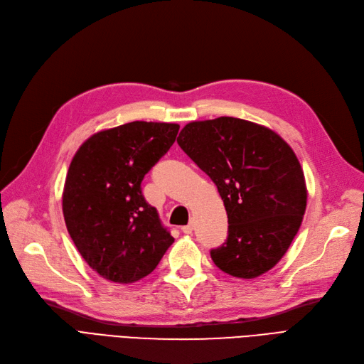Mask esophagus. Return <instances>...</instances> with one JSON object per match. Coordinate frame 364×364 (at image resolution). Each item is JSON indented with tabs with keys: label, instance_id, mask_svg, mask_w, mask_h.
I'll use <instances>...</instances> for the list:
<instances>
[{
	"label": "esophagus",
	"instance_id": "esophagus-1",
	"mask_svg": "<svg viewBox=\"0 0 364 364\" xmlns=\"http://www.w3.org/2000/svg\"><path fill=\"white\" fill-rule=\"evenodd\" d=\"M193 230H194V224L193 223H188L186 225H183V228H182V232L186 233V235H191Z\"/></svg>",
	"mask_w": 364,
	"mask_h": 364
}]
</instances>
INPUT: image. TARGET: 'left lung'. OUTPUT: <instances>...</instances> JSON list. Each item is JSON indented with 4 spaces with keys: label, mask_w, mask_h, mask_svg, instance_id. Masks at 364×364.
Returning a JSON list of instances; mask_svg holds the SVG:
<instances>
[{
    "label": "left lung",
    "mask_w": 364,
    "mask_h": 364,
    "mask_svg": "<svg viewBox=\"0 0 364 364\" xmlns=\"http://www.w3.org/2000/svg\"><path fill=\"white\" fill-rule=\"evenodd\" d=\"M178 144L218 188L229 218L215 265L240 279L265 274L284 256L307 205L306 179L291 146L262 124L235 119L185 124Z\"/></svg>",
    "instance_id": "1"
}]
</instances>
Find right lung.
<instances>
[{
  "label": "right lung",
  "mask_w": 364,
  "mask_h": 364,
  "mask_svg": "<svg viewBox=\"0 0 364 364\" xmlns=\"http://www.w3.org/2000/svg\"><path fill=\"white\" fill-rule=\"evenodd\" d=\"M179 124L131 122L92 135L75 154L63 215L82 259L104 279L134 283L174 242L141 193L144 174L176 140Z\"/></svg>",
  "instance_id": "1"
}]
</instances>
